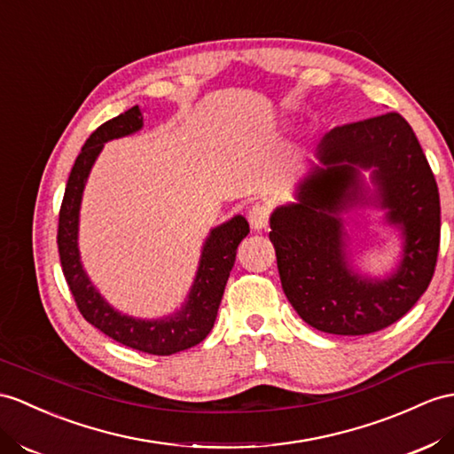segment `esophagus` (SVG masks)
Segmentation results:
<instances>
[{"label":"esophagus","mask_w":454,"mask_h":454,"mask_svg":"<svg viewBox=\"0 0 454 454\" xmlns=\"http://www.w3.org/2000/svg\"><path fill=\"white\" fill-rule=\"evenodd\" d=\"M248 221H250V227L254 231L265 229V227H268V221H270V207L265 204L252 206V209L248 212Z\"/></svg>","instance_id":"obj_1"}]
</instances>
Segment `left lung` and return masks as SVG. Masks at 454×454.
I'll list each match as a JSON object with an SVG mask.
<instances>
[{"label": "left lung", "instance_id": "obj_1", "mask_svg": "<svg viewBox=\"0 0 454 454\" xmlns=\"http://www.w3.org/2000/svg\"><path fill=\"white\" fill-rule=\"evenodd\" d=\"M316 158L296 184V202L270 217L283 291L317 331L375 333L411 310L434 278L441 233L435 176L399 114L335 127L319 140ZM362 170L371 171L373 190ZM360 203L383 208L386 223L402 231V260L385 278L362 276L351 260L341 214Z\"/></svg>", "mask_w": 454, "mask_h": 454}]
</instances>
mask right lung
I'll use <instances>...</instances> for the list:
<instances>
[{
	"instance_id": "add662e5",
	"label": "right lung",
	"mask_w": 454,
	"mask_h": 454,
	"mask_svg": "<svg viewBox=\"0 0 454 454\" xmlns=\"http://www.w3.org/2000/svg\"><path fill=\"white\" fill-rule=\"evenodd\" d=\"M142 125V109L135 106L98 127L84 142L71 169L67 189H65L59 212L58 247L63 275L88 324H92L121 345L148 352V355L169 356L202 342L212 331L229 273L233 270L237 248L240 240L250 233V227L245 217L235 215L209 231L204 240L200 262H198L194 283L179 310L158 319L132 317L115 310L96 291L82 268L79 252L81 202L88 175H90L99 152L104 150V144L114 138L135 135Z\"/></svg>"
}]
</instances>
